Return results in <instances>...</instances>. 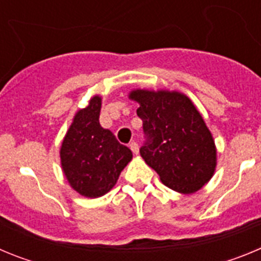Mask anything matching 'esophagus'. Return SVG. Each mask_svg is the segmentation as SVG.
Returning a JSON list of instances; mask_svg holds the SVG:
<instances>
[{"instance_id": "1", "label": "esophagus", "mask_w": 261, "mask_h": 261, "mask_svg": "<svg viewBox=\"0 0 261 261\" xmlns=\"http://www.w3.org/2000/svg\"><path fill=\"white\" fill-rule=\"evenodd\" d=\"M129 147H130V150L133 151L135 154H138V150H140V147H138V144L137 142H130V145H129Z\"/></svg>"}]
</instances>
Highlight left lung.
I'll return each instance as SVG.
<instances>
[{
	"label": "left lung",
	"mask_w": 261,
	"mask_h": 261,
	"mask_svg": "<svg viewBox=\"0 0 261 261\" xmlns=\"http://www.w3.org/2000/svg\"><path fill=\"white\" fill-rule=\"evenodd\" d=\"M129 98L140 105L146 141L140 154L165 186L193 193L216 171L213 136L190 98L168 90H133Z\"/></svg>",
	"instance_id": "1"
}]
</instances>
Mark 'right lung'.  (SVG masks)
I'll return each instance as SVG.
<instances>
[{
	"instance_id": "right-lung-1",
	"label": "right lung",
	"mask_w": 261,
	"mask_h": 261,
	"mask_svg": "<svg viewBox=\"0 0 261 261\" xmlns=\"http://www.w3.org/2000/svg\"><path fill=\"white\" fill-rule=\"evenodd\" d=\"M100 108V96L90 99L89 106L75 114L60 149L62 171L70 187L90 199L112 190L133 156L130 149L120 144L114 133L102 128Z\"/></svg>"
}]
</instances>
